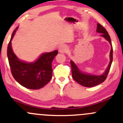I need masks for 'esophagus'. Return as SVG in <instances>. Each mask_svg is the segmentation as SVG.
<instances>
[{"label":"esophagus","mask_w":123,"mask_h":123,"mask_svg":"<svg viewBox=\"0 0 123 123\" xmlns=\"http://www.w3.org/2000/svg\"><path fill=\"white\" fill-rule=\"evenodd\" d=\"M58 49H59V52L60 53H65L67 51V48L65 45H64V44H62V45H60L59 47H58Z\"/></svg>","instance_id":"34e87169"}]
</instances>
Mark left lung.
I'll return each mask as SVG.
<instances>
[{"mask_svg":"<svg viewBox=\"0 0 123 123\" xmlns=\"http://www.w3.org/2000/svg\"><path fill=\"white\" fill-rule=\"evenodd\" d=\"M96 31L98 33H102L100 36L105 38L106 40L108 41L111 46V49L110 54V64H109L108 67H107L105 73L100 75H91V74L84 73L79 69L77 66L74 64V62L72 61H70L71 65V72L73 79L79 84L85 87H91L97 86L103 83L106 80L110 68H111V64L112 62V59H113V57H112L113 49H112V44H111V38H110L108 33L106 30V29L99 23H98L97 24Z\"/></svg>","mask_w":123,"mask_h":123,"instance_id":"left-lung-1","label":"left lung"}]
</instances>
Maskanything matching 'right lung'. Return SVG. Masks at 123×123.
Segmentation results:
<instances>
[{
    "instance_id": "right-lung-1",
    "label": "right lung",
    "mask_w": 123,
    "mask_h": 123,
    "mask_svg": "<svg viewBox=\"0 0 123 123\" xmlns=\"http://www.w3.org/2000/svg\"><path fill=\"white\" fill-rule=\"evenodd\" d=\"M18 27L13 31L9 41L7 55L11 71L15 80L27 89H39L48 83L52 77V62L58 54V50L41 55L34 62L20 61L15 55L11 46V40Z\"/></svg>"
}]
</instances>
